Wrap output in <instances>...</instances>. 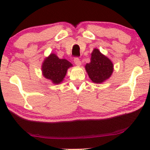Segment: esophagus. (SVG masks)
Listing matches in <instances>:
<instances>
[{
	"instance_id": "34e87169",
	"label": "esophagus",
	"mask_w": 150,
	"mask_h": 150,
	"mask_svg": "<svg viewBox=\"0 0 150 150\" xmlns=\"http://www.w3.org/2000/svg\"><path fill=\"white\" fill-rule=\"evenodd\" d=\"M74 63H75V65H81V61H80V58H79L78 57L74 58Z\"/></svg>"
}]
</instances>
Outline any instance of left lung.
<instances>
[{
  "label": "left lung",
  "instance_id": "obj_1",
  "mask_svg": "<svg viewBox=\"0 0 150 150\" xmlns=\"http://www.w3.org/2000/svg\"><path fill=\"white\" fill-rule=\"evenodd\" d=\"M85 69L89 78L94 83H101L111 76L113 70L112 62L101 54L97 49L93 50L91 62L87 63Z\"/></svg>",
  "mask_w": 150,
  "mask_h": 150
}]
</instances>
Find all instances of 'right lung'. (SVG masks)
Listing matches in <instances>:
<instances>
[{
	"label": "right lung",
	"instance_id": "1",
	"mask_svg": "<svg viewBox=\"0 0 150 150\" xmlns=\"http://www.w3.org/2000/svg\"><path fill=\"white\" fill-rule=\"evenodd\" d=\"M72 65V63L66 59H60L56 55L52 53L43 63V75L52 81L53 83L59 84L66 75L68 68Z\"/></svg>",
	"mask_w": 150,
	"mask_h": 150
}]
</instances>
